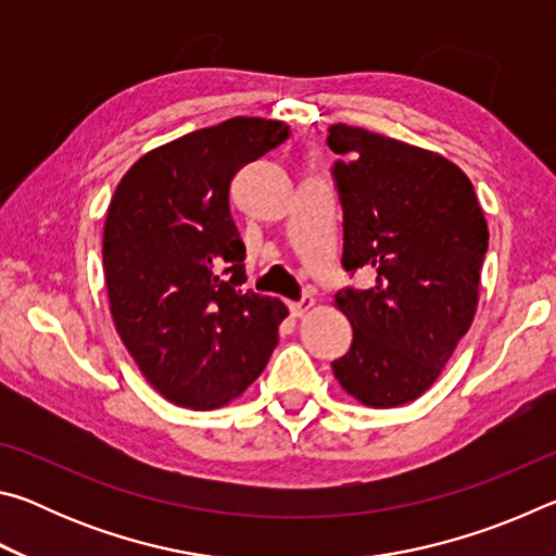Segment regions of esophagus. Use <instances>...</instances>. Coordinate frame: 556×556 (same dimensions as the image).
Listing matches in <instances>:
<instances>
[{
	"label": "esophagus",
	"mask_w": 556,
	"mask_h": 556,
	"mask_svg": "<svg viewBox=\"0 0 556 556\" xmlns=\"http://www.w3.org/2000/svg\"><path fill=\"white\" fill-rule=\"evenodd\" d=\"M314 306V296L308 294H301L296 301H289V312H291V316H301V314H306L308 308Z\"/></svg>",
	"instance_id": "obj_1"
}]
</instances>
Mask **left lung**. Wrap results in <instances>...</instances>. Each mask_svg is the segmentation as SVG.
I'll return each mask as SVG.
<instances>
[{
  "label": "left lung",
  "mask_w": 556,
  "mask_h": 556,
  "mask_svg": "<svg viewBox=\"0 0 556 556\" xmlns=\"http://www.w3.org/2000/svg\"><path fill=\"white\" fill-rule=\"evenodd\" d=\"M326 142L338 154L341 265L370 275L336 294L353 343L333 375L368 407H400L434 384L473 321L488 225L448 159L343 122Z\"/></svg>",
  "instance_id": "1"
}]
</instances>
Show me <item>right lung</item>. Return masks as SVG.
I'll return each mask as SVG.
<instances>
[{
  "instance_id": "add662e5",
  "label": "right lung",
  "mask_w": 556,
  "mask_h": 556,
  "mask_svg": "<svg viewBox=\"0 0 556 556\" xmlns=\"http://www.w3.org/2000/svg\"><path fill=\"white\" fill-rule=\"evenodd\" d=\"M289 135L262 117L195 129L139 159L110 201L102 265L112 318L144 378L181 407L238 397L279 343L287 306L242 291L230 184Z\"/></svg>"
}]
</instances>
